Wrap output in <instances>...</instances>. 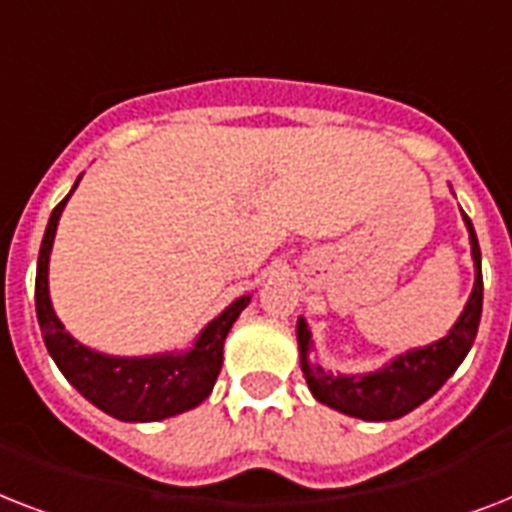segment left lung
<instances>
[{"mask_svg":"<svg viewBox=\"0 0 512 512\" xmlns=\"http://www.w3.org/2000/svg\"><path fill=\"white\" fill-rule=\"evenodd\" d=\"M465 228L470 236V255L476 265V281L470 292L465 311L454 321L449 335L441 340L412 348L401 356L390 358L382 369L366 374H332L324 366L313 364L311 350V329L305 319H297V348H300V369L311 388L313 398L327 404L335 412L358 417L366 422H388L404 417L420 404H425L441 385H444L462 358L473 348L478 335V321L484 308V276H481V247H478L476 231L470 217L462 212Z\"/></svg>","mask_w":512,"mask_h":512,"instance_id":"8db88e82","label":"left lung"}]
</instances>
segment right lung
<instances>
[{"label":"right lung","instance_id":"obj_1","mask_svg":"<svg viewBox=\"0 0 512 512\" xmlns=\"http://www.w3.org/2000/svg\"><path fill=\"white\" fill-rule=\"evenodd\" d=\"M79 180L82 175L76 177L71 193L76 191ZM71 193L52 209L36 263V319L52 361L90 404L122 422H159L199 406L215 388L223 366V342L252 295L236 297L217 319L201 329L188 350H170L154 356H108L87 348L68 335L63 321L55 316L47 281L52 241Z\"/></svg>","mask_w":512,"mask_h":512}]
</instances>
